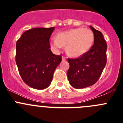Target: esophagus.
<instances>
[{
	"mask_svg": "<svg viewBox=\"0 0 123 123\" xmlns=\"http://www.w3.org/2000/svg\"><path fill=\"white\" fill-rule=\"evenodd\" d=\"M66 58H66V57H65V56H62V60H66Z\"/></svg>",
	"mask_w": 123,
	"mask_h": 123,
	"instance_id": "34e87169",
	"label": "esophagus"
}]
</instances>
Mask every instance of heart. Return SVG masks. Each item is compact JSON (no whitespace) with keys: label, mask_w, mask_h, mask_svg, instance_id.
Instances as JSON below:
<instances>
[{"label":"heart","mask_w":123,"mask_h":123,"mask_svg":"<svg viewBox=\"0 0 123 123\" xmlns=\"http://www.w3.org/2000/svg\"><path fill=\"white\" fill-rule=\"evenodd\" d=\"M94 39V34L89 29L74 28L59 32L56 38L50 40V44L55 51H59L66 45L67 54L73 57H78L91 49Z\"/></svg>","instance_id":"heart-1"}]
</instances>
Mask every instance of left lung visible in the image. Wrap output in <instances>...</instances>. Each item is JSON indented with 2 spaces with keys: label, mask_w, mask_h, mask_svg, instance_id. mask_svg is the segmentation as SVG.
I'll return each instance as SVG.
<instances>
[{
  "label": "left lung",
  "mask_w": 123,
  "mask_h": 123,
  "mask_svg": "<svg viewBox=\"0 0 123 123\" xmlns=\"http://www.w3.org/2000/svg\"><path fill=\"white\" fill-rule=\"evenodd\" d=\"M94 33V44L80 58H68L67 76L69 84L76 89L87 87L98 81L106 63V43L100 31L90 26Z\"/></svg>",
  "instance_id": "obj_1"
}]
</instances>
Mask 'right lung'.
Segmentation results:
<instances>
[{
  "mask_svg": "<svg viewBox=\"0 0 123 123\" xmlns=\"http://www.w3.org/2000/svg\"><path fill=\"white\" fill-rule=\"evenodd\" d=\"M55 28H36L22 34L16 44V63L24 82L42 90L51 84L62 56L52 52L49 39Z\"/></svg>",
  "mask_w": 123,
  "mask_h": 123,
  "instance_id": "obj_1",
  "label": "right lung"
}]
</instances>
